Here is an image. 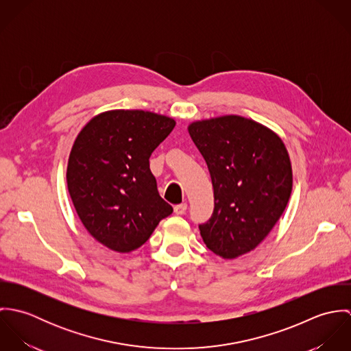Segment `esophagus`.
Instances as JSON below:
<instances>
[{
	"label": "esophagus",
	"instance_id": "34e87169",
	"mask_svg": "<svg viewBox=\"0 0 351 351\" xmlns=\"http://www.w3.org/2000/svg\"><path fill=\"white\" fill-rule=\"evenodd\" d=\"M186 209H188V204H186V202L178 204V205L174 206V213H176V215H184V213L186 212Z\"/></svg>",
	"mask_w": 351,
	"mask_h": 351
}]
</instances>
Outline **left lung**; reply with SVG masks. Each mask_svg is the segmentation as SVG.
<instances>
[{"instance_id":"left-lung-1","label":"left lung","mask_w":351,"mask_h":351,"mask_svg":"<svg viewBox=\"0 0 351 351\" xmlns=\"http://www.w3.org/2000/svg\"><path fill=\"white\" fill-rule=\"evenodd\" d=\"M189 135L204 156L215 208L201 224L204 243L224 259L254 250L273 230L292 193V163L282 139L238 114L196 120Z\"/></svg>"}]
</instances>
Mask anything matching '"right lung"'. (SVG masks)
<instances>
[{"label": "right lung", "instance_id": "1", "mask_svg": "<svg viewBox=\"0 0 351 351\" xmlns=\"http://www.w3.org/2000/svg\"><path fill=\"white\" fill-rule=\"evenodd\" d=\"M174 125L173 117L150 110L112 109L77 135L67 189L84 227L109 250L139 249L173 212L158 193L149 159Z\"/></svg>", "mask_w": 351, "mask_h": 351}]
</instances>
